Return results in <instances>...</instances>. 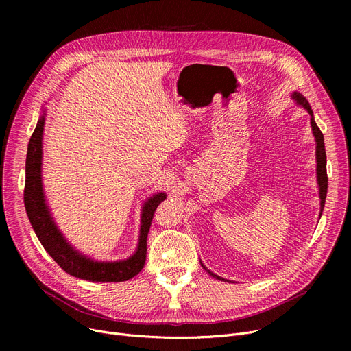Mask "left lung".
Here are the masks:
<instances>
[{
	"label": "left lung",
	"mask_w": 351,
	"mask_h": 351,
	"mask_svg": "<svg viewBox=\"0 0 351 351\" xmlns=\"http://www.w3.org/2000/svg\"><path fill=\"white\" fill-rule=\"evenodd\" d=\"M291 99L296 102L299 106L304 108L308 115H310V125H311V131H313V136H315V141H316V162H317V166H316V175H317V185H319V197H320V216H322V212H323V208H324V202H326V195H327V171H326V147H324V138H323V134L319 129V126L316 125L315 122V117H313V110H311V106L308 104V101L300 94V92H291ZM202 267H204L212 278L217 279V280H223V282H229V280H225L223 278H220V276L212 273L210 270H208V267L200 262Z\"/></svg>",
	"instance_id": "1"
}]
</instances>
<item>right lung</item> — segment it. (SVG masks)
I'll list each match as a JSON object with an SVG mask.
<instances>
[{
  "label": "right lung",
  "mask_w": 351,
  "mask_h": 351,
  "mask_svg": "<svg viewBox=\"0 0 351 351\" xmlns=\"http://www.w3.org/2000/svg\"><path fill=\"white\" fill-rule=\"evenodd\" d=\"M45 109L40 117L34 134L28 142L25 162V189L24 204L31 226L38 241L60 267L71 276L88 282H125L136 276L146 261V242L154 213L160 202L166 199V193L158 192L147 197L141 212V229L136 250L123 261L99 262L82 254L73 247L55 223L51 209L47 204L43 185V136L45 125Z\"/></svg>",
  "instance_id": "right-lung-1"
}]
</instances>
